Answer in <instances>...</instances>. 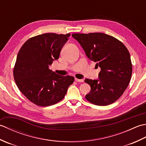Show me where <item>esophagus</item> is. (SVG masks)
Wrapping results in <instances>:
<instances>
[{"label": "esophagus", "instance_id": "34e87169", "mask_svg": "<svg viewBox=\"0 0 146 146\" xmlns=\"http://www.w3.org/2000/svg\"><path fill=\"white\" fill-rule=\"evenodd\" d=\"M75 80L77 82H83V80L82 79H78V78H75Z\"/></svg>", "mask_w": 146, "mask_h": 146}]
</instances>
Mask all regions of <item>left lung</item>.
Here are the masks:
<instances>
[{
	"label": "left lung",
	"instance_id": "left-lung-1",
	"mask_svg": "<svg viewBox=\"0 0 146 146\" xmlns=\"http://www.w3.org/2000/svg\"><path fill=\"white\" fill-rule=\"evenodd\" d=\"M86 56L100 66L98 79H85L91 90L85 98L90 103L105 106L119 99L131 81L132 67L128 49L113 36L102 33L73 34Z\"/></svg>",
	"mask_w": 146,
	"mask_h": 146
}]
</instances>
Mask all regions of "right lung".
<instances>
[{
  "label": "right lung",
  "mask_w": 146,
  "mask_h": 146,
  "mask_svg": "<svg viewBox=\"0 0 146 146\" xmlns=\"http://www.w3.org/2000/svg\"><path fill=\"white\" fill-rule=\"evenodd\" d=\"M70 34L45 33L27 40L18 52L14 68L15 83L23 95L38 106L56 104L64 97L74 77L49 69L60 56Z\"/></svg>",
  "instance_id": "right-lung-1"
}]
</instances>
